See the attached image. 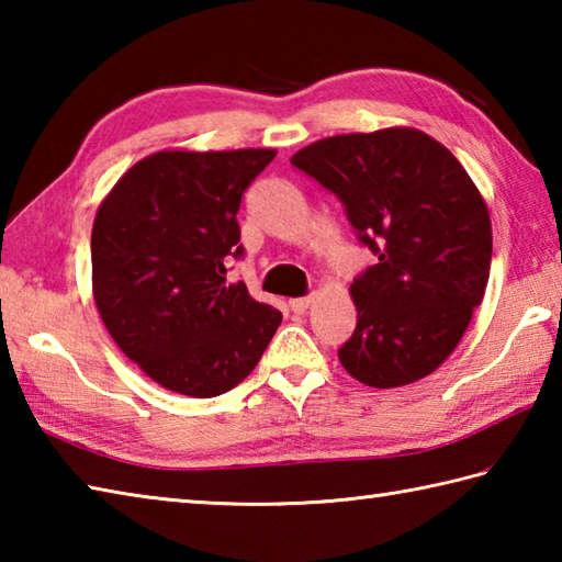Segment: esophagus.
<instances>
[{
	"label": "esophagus",
	"instance_id": "obj_1",
	"mask_svg": "<svg viewBox=\"0 0 562 562\" xmlns=\"http://www.w3.org/2000/svg\"><path fill=\"white\" fill-rule=\"evenodd\" d=\"M310 304H312V296H296V300H290V310L294 314H302L310 310Z\"/></svg>",
	"mask_w": 562,
	"mask_h": 562
}]
</instances>
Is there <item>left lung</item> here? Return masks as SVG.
Returning a JSON list of instances; mask_svg holds the SVG:
<instances>
[{
    "mask_svg": "<svg viewBox=\"0 0 562 562\" xmlns=\"http://www.w3.org/2000/svg\"><path fill=\"white\" fill-rule=\"evenodd\" d=\"M292 165L338 196L378 256L350 284L358 324L338 360L368 387L426 378L453 353L485 296L487 204L463 165L416 128L316 140Z\"/></svg>",
    "mask_w": 562,
    "mask_h": 562,
    "instance_id": "obj_1",
    "label": "left lung"
}]
</instances>
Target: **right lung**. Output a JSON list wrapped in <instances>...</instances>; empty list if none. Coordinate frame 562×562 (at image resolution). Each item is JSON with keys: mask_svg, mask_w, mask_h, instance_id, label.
Wrapping results in <instances>:
<instances>
[{"mask_svg": "<svg viewBox=\"0 0 562 562\" xmlns=\"http://www.w3.org/2000/svg\"><path fill=\"white\" fill-rule=\"evenodd\" d=\"M274 150H160L136 162L99 204L92 288L106 331L172 392L216 397L244 382L282 322L228 282L244 258L240 196Z\"/></svg>", "mask_w": 562, "mask_h": 562, "instance_id": "obj_1", "label": "right lung"}]
</instances>
